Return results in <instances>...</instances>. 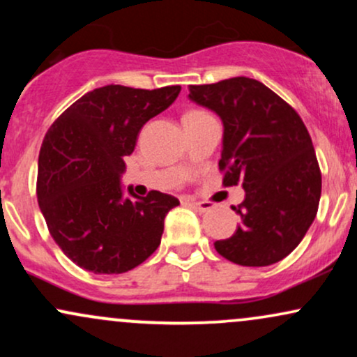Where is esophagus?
<instances>
[{
  "label": "esophagus",
  "mask_w": 357,
  "mask_h": 357,
  "mask_svg": "<svg viewBox=\"0 0 357 357\" xmlns=\"http://www.w3.org/2000/svg\"><path fill=\"white\" fill-rule=\"evenodd\" d=\"M191 206L198 213H208L210 210H213V204L210 203H192Z\"/></svg>",
  "instance_id": "obj_1"
}]
</instances>
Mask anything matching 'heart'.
I'll list each match as a JSON object with an SVG mask.
<instances>
[{"label": "heart", "instance_id": "b5f03b06", "mask_svg": "<svg viewBox=\"0 0 357 357\" xmlns=\"http://www.w3.org/2000/svg\"><path fill=\"white\" fill-rule=\"evenodd\" d=\"M190 114H198V112H190ZM186 116H188V114H186Z\"/></svg>", "mask_w": 357, "mask_h": 357}]
</instances>
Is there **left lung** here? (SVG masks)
Listing matches in <instances>:
<instances>
[{"label":"left lung","mask_w":357,"mask_h":357,"mask_svg":"<svg viewBox=\"0 0 357 357\" xmlns=\"http://www.w3.org/2000/svg\"><path fill=\"white\" fill-rule=\"evenodd\" d=\"M190 99L223 122L218 162L225 186L240 184L231 206L241 223L216 252L243 267H267L301 243L317 215L322 178L309 130L267 85L248 77L190 85Z\"/></svg>","instance_id":"obj_1"}]
</instances>
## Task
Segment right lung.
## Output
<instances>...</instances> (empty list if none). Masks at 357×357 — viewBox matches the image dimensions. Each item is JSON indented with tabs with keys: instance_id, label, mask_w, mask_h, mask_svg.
<instances>
[{
	"instance_id": "right-lung-1",
	"label": "right lung",
	"mask_w": 357,
	"mask_h": 357,
	"mask_svg": "<svg viewBox=\"0 0 357 357\" xmlns=\"http://www.w3.org/2000/svg\"><path fill=\"white\" fill-rule=\"evenodd\" d=\"M179 85L144 90L105 85L87 92L53 122L38 155L36 196L55 243L93 273H124L161 243L167 211L178 198L149 191L122 196L126 155L139 130L166 110Z\"/></svg>"
}]
</instances>
